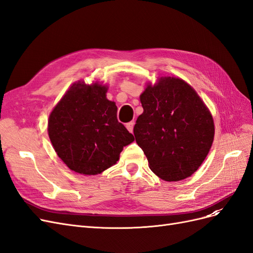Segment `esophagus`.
<instances>
[{"label": "esophagus", "mask_w": 253, "mask_h": 253, "mask_svg": "<svg viewBox=\"0 0 253 253\" xmlns=\"http://www.w3.org/2000/svg\"><path fill=\"white\" fill-rule=\"evenodd\" d=\"M134 125H135V121L134 120H132V121H129V122H127V124L126 125V128H127V131L128 132H133V127H134Z\"/></svg>", "instance_id": "obj_1"}]
</instances>
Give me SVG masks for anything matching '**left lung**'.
<instances>
[{
  "label": "left lung",
  "mask_w": 253,
  "mask_h": 253,
  "mask_svg": "<svg viewBox=\"0 0 253 253\" xmlns=\"http://www.w3.org/2000/svg\"><path fill=\"white\" fill-rule=\"evenodd\" d=\"M143 113L134 126L150 169L167 181L192 175L208 155L213 118L202 99L178 78H160L140 95Z\"/></svg>",
  "instance_id": "left-lung-1"
}]
</instances>
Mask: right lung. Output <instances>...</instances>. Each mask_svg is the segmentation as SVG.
Instances as JSON below:
<instances>
[{
	"label": "right lung",
	"instance_id": "1",
	"mask_svg": "<svg viewBox=\"0 0 253 253\" xmlns=\"http://www.w3.org/2000/svg\"><path fill=\"white\" fill-rule=\"evenodd\" d=\"M105 86L75 83L52 110L48 135L58 156L71 170L96 175L117 163L134 136L117 119V106Z\"/></svg>",
	"mask_w": 253,
	"mask_h": 253
}]
</instances>
